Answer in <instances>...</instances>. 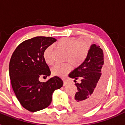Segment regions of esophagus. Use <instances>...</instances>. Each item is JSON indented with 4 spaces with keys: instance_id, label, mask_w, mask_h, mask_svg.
I'll return each instance as SVG.
<instances>
[{
    "instance_id": "esophagus-1",
    "label": "esophagus",
    "mask_w": 125,
    "mask_h": 125,
    "mask_svg": "<svg viewBox=\"0 0 125 125\" xmlns=\"http://www.w3.org/2000/svg\"><path fill=\"white\" fill-rule=\"evenodd\" d=\"M68 83L66 81H64V80L63 81V86H66V85L68 84Z\"/></svg>"
}]
</instances>
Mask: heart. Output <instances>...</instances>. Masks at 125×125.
<instances>
[{
  "label": "heart",
  "instance_id": "obj_1",
  "mask_svg": "<svg viewBox=\"0 0 125 125\" xmlns=\"http://www.w3.org/2000/svg\"><path fill=\"white\" fill-rule=\"evenodd\" d=\"M56 49L65 52L64 61L68 62L63 64H56L52 68V73L55 76H64L71 70V66L78 67L84 61L90 49V44L86 40H80L73 37L60 39L54 44ZM52 47L49 46L45 49L43 57L46 63L52 65ZM70 63H69V62Z\"/></svg>",
  "mask_w": 125,
  "mask_h": 125
}]
</instances>
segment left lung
Masks as SVG:
<instances>
[{
	"label": "left lung",
	"instance_id": "left-lung-1",
	"mask_svg": "<svg viewBox=\"0 0 125 125\" xmlns=\"http://www.w3.org/2000/svg\"><path fill=\"white\" fill-rule=\"evenodd\" d=\"M108 64L104 62V55L100 46L92 44L84 61L69 74V77L81 80L75 83L78 92L73 105L76 110L86 111L100 102L104 95L108 81Z\"/></svg>",
	"mask_w": 125,
	"mask_h": 125
}]
</instances>
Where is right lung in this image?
<instances>
[{"instance_id": "obj_1", "label": "right lung", "mask_w": 125, "mask_h": 125, "mask_svg": "<svg viewBox=\"0 0 125 125\" xmlns=\"http://www.w3.org/2000/svg\"><path fill=\"white\" fill-rule=\"evenodd\" d=\"M56 41L44 36L27 39L17 46L10 58L9 76L12 89L21 104L31 112L47 108L52 101L53 92L63 85L58 76L45 83L39 79L41 76H50L43 54Z\"/></svg>"}]
</instances>
